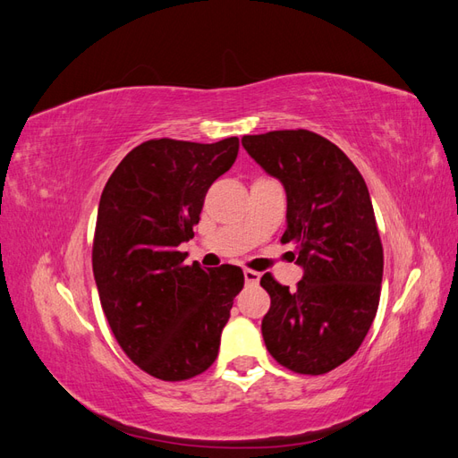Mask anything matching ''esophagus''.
<instances>
[{
    "label": "esophagus",
    "instance_id": "1",
    "mask_svg": "<svg viewBox=\"0 0 458 458\" xmlns=\"http://www.w3.org/2000/svg\"><path fill=\"white\" fill-rule=\"evenodd\" d=\"M244 281L248 286H256L259 283V273L252 269H244Z\"/></svg>",
    "mask_w": 458,
    "mask_h": 458
}]
</instances>
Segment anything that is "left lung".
Wrapping results in <instances>:
<instances>
[{"label":"left lung","mask_w":458,"mask_h":458,"mask_svg":"<svg viewBox=\"0 0 458 458\" xmlns=\"http://www.w3.org/2000/svg\"><path fill=\"white\" fill-rule=\"evenodd\" d=\"M246 148L286 191V231L303 279L296 290L259 284L271 296L261 321L273 359L298 374H325L359 350L377 317L384 250L363 175L344 152L310 130L244 135Z\"/></svg>","instance_id":"8db88e82"}]
</instances>
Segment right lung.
I'll return each instance as SVG.
<instances>
[{
    "label": "right lung",
    "instance_id": "obj_1",
    "mask_svg": "<svg viewBox=\"0 0 458 458\" xmlns=\"http://www.w3.org/2000/svg\"><path fill=\"white\" fill-rule=\"evenodd\" d=\"M237 155L239 137L150 140L123 157L103 189L91 252L101 306L123 353L158 380L212 367L244 286L241 267L204 271L177 250L195 237L208 189Z\"/></svg>",
    "mask_w": 458,
    "mask_h": 458
}]
</instances>
